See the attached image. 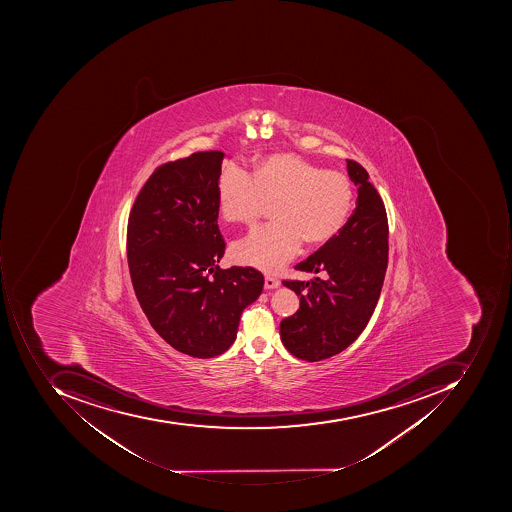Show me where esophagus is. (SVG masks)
Masks as SVG:
<instances>
[{
  "instance_id": "34e87169",
  "label": "esophagus",
  "mask_w": 512,
  "mask_h": 512,
  "mask_svg": "<svg viewBox=\"0 0 512 512\" xmlns=\"http://www.w3.org/2000/svg\"><path fill=\"white\" fill-rule=\"evenodd\" d=\"M278 286H280V280L274 277V275H266V277H264V288L275 289L278 288Z\"/></svg>"
}]
</instances>
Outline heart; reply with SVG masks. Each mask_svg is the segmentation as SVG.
<instances>
[{"instance_id": "heart-1", "label": "heart", "mask_w": 512, "mask_h": 512, "mask_svg": "<svg viewBox=\"0 0 512 512\" xmlns=\"http://www.w3.org/2000/svg\"><path fill=\"white\" fill-rule=\"evenodd\" d=\"M218 208L231 223L254 224L268 201L277 220L238 241L235 261L277 271L300 251L328 243L343 229L354 203L351 180L291 154H272L255 164L254 175L231 163L217 183Z\"/></svg>"}]
</instances>
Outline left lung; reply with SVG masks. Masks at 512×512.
<instances>
[{"mask_svg": "<svg viewBox=\"0 0 512 512\" xmlns=\"http://www.w3.org/2000/svg\"><path fill=\"white\" fill-rule=\"evenodd\" d=\"M348 172L358 186L357 208L345 226L297 271L321 272L312 281L283 280L300 297V309L280 323L281 341L294 357L320 361L340 354L371 320L388 268L385 203L354 160Z\"/></svg>", "mask_w": 512, "mask_h": 512, "instance_id": "obj_1", "label": "left lung"}]
</instances>
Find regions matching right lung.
I'll return each instance as SVG.
<instances>
[{
    "label": "right lung",
    "mask_w": 512,
    "mask_h": 512,
    "mask_svg": "<svg viewBox=\"0 0 512 512\" xmlns=\"http://www.w3.org/2000/svg\"><path fill=\"white\" fill-rule=\"evenodd\" d=\"M224 154L195 152L152 172L127 221L138 303L166 343L195 358L231 348L241 312L263 291L254 268L220 269L217 183Z\"/></svg>",
    "instance_id": "obj_1"
}]
</instances>
